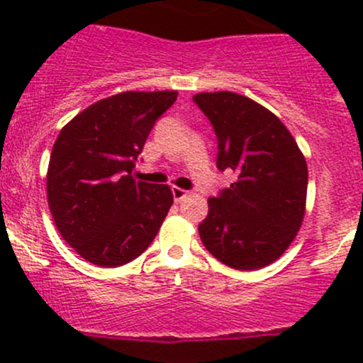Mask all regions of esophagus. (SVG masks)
<instances>
[{"mask_svg":"<svg viewBox=\"0 0 363 363\" xmlns=\"http://www.w3.org/2000/svg\"><path fill=\"white\" fill-rule=\"evenodd\" d=\"M172 195H174L175 202H182V200H184L186 196L189 195V191H186V189L177 188V186H174V188H172Z\"/></svg>","mask_w":363,"mask_h":363,"instance_id":"34e87169","label":"esophagus"}]
</instances>
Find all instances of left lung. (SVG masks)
I'll use <instances>...</instances> for the list:
<instances>
[{"label":"left lung","instance_id":"left-lung-1","mask_svg":"<svg viewBox=\"0 0 363 363\" xmlns=\"http://www.w3.org/2000/svg\"><path fill=\"white\" fill-rule=\"evenodd\" d=\"M193 101L218 137L219 170L237 181L208 199L200 223L203 246L237 270H258L288 250L306 216L307 163L288 128L242 94L199 93Z\"/></svg>","mask_w":363,"mask_h":363}]
</instances>
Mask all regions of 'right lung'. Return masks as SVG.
Here are the masks:
<instances>
[{"label":"right lung","instance_id":"1","mask_svg":"<svg viewBox=\"0 0 363 363\" xmlns=\"http://www.w3.org/2000/svg\"><path fill=\"white\" fill-rule=\"evenodd\" d=\"M177 91H126L96 101L60 131L47 170V200L61 237L98 267L131 262L155 240L174 195L131 170L156 119Z\"/></svg>","mask_w":363,"mask_h":363}]
</instances>
